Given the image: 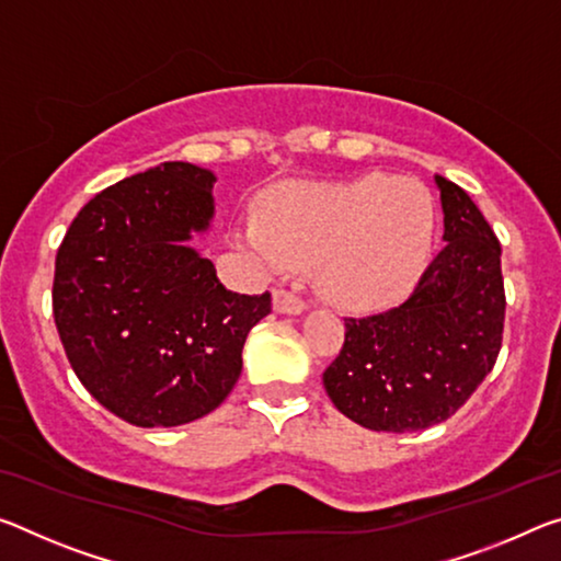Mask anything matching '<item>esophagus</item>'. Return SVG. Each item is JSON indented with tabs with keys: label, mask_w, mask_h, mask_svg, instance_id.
Here are the masks:
<instances>
[{
	"label": "esophagus",
	"mask_w": 561,
	"mask_h": 561,
	"mask_svg": "<svg viewBox=\"0 0 561 561\" xmlns=\"http://www.w3.org/2000/svg\"><path fill=\"white\" fill-rule=\"evenodd\" d=\"M274 309H277L279 314H301L307 309V305L305 299L295 295V291L277 289L274 291Z\"/></svg>",
	"instance_id": "esophagus-1"
}]
</instances>
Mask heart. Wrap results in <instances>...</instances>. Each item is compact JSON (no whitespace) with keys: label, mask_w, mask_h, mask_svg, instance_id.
I'll return each instance as SVG.
<instances>
[{"label":"heart","mask_w":561,"mask_h":561,"mask_svg":"<svg viewBox=\"0 0 561 561\" xmlns=\"http://www.w3.org/2000/svg\"><path fill=\"white\" fill-rule=\"evenodd\" d=\"M432 227V199L420 184L367 174L287 186L264 221L239 225L237 239L272 270L319 262V287L329 299L377 309L402 297L420 274Z\"/></svg>","instance_id":"obj_1"}]
</instances>
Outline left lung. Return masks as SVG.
<instances>
[{
	"label": "left lung",
	"instance_id": "1",
	"mask_svg": "<svg viewBox=\"0 0 561 561\" xmlns=\"http://www.w3.org/2000/svg\"><path fill=\"white\" fill-rule=\"evenodd\" d=\"M434 180L447 244L402 305L344 317V344L324 369L334 407L375 432H420L449 420L502 350V244L461 186Z\"/></svg>",
	"mask_w": 561,
	"mask_h": 561
}]
</instances>
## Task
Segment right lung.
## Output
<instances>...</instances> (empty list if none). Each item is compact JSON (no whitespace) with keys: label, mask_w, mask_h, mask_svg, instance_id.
<instances>
[{"label":"right lung","mask_w":561,"mask_h":561,"mask_svg":"<svg viewBox=\"0 0 561 561\" xmlns=\"http://www.w3.org/2000/svg\"><path fill=\"white\" fill-rule=\"evenodd\" d=\"M215 174L164 162L89 199L57 249L51 312L75 375L135 426L217 409L272 295L229 291L186 239L215 215Z\"/></svg>","instance_id":"right-lung-1"}]
</instances>
